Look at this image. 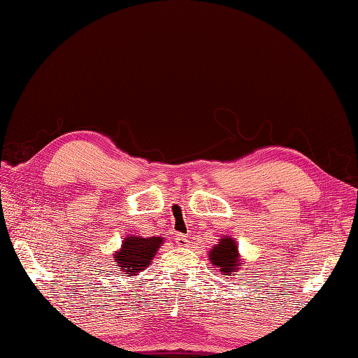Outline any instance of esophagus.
<instances>
[{"label": "esophagus", "instance_id": "esophagus-1", "mask_svg": "<svg viewBox=\"0 0 358 358\" xmlns=\"http://www.w3.org/2000/svg\"><path fill=\"white\" fill-rule=\"evenodd\" d=\"M175 241H177L178 246H187L189 245V238L186 237V235H177V238H175Z\"/></svg>", "mask_w": 358, "mask_h": 358}]
</instances>
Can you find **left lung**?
Here are the masks:
<instances>
[{
    "instance_id": "8db88e82",
    "label": "left lung",
    "mask_w": 358,
    "mask_h": 358,
    "mask_svg": "<svg viewBox=\"0 0 358 358\" xmlns=\"http://www.w3.org/2000/svg\"><path fill=\"white\" fill-rule=\"evenodd\" d=\"M208 260L221 276H235L245 262L240 256L237 241L232 237L217 240V245L208 251Z\"/></svg>"
}]
</instances>
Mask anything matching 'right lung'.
<instances>
[{
    "label": "right lung",
    "mask_w": 358,
    "mask_h": 358,
    "mask_svg": "<svg viewBox=\"0 0 358 358\" xmlns=\"http://www.w3.org/2000/svg\"><path fill=\"white\" fill-rule=\"evenodd\" d=\"M162 243V237L143 238L141 235H131L123 240L120 250L113 252L112 262L120 268V275L134 278L151 264Z\"/></svg>",
    "instance_id": "1"
}]
</instances>
